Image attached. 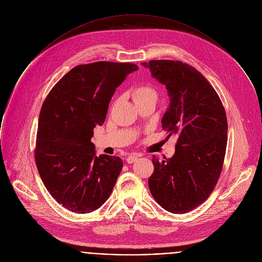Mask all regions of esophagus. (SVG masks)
Instances as JSON below:
<instances>
[{"label":"esophagus","mask_w":262,"mask_h":262,"mask_svg":"<svg viewBox=\"0 0 262 262\" xmlns=\"http://www.w3.org/2000/svg\"><path fill=\"white\" fill-rule=\"evenodd\" d=\"M139 157H140V156H138V155H131L130 157H128V158H127V160H126V161H127V163H128V164H133L134 162H136V161L138 160V158H139Z\"/></svg>","instance_id":"obj_1"}]
</instances>
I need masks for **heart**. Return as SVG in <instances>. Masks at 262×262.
<instances>
[{
    "label": "heart",
    "mask_w": 262,
    "mask_h": 262,
    "mask_svg": "<svg viewBox=\"0 0 262 262\" xmlns=\"http://www.w3.org/2000/svg\"><path fill=\"white\" fill-rule=\"evenodd\" d=\"M131 96L135 103H139L145 100H155L157 99V91L155 88L148 84H140L131 90Z\"/></svg>",
    "instance_id": "obj_1"
}]
</instances>
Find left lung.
I'll list each match as a JSON object with an SVG mask.
<instances>
[{"label": "left lung", "mask_w": 262, "mask_h": 262, "mask_svg": "<svg viewBox=\"0 0 262 262\" xmlns=\"http://www.w3.org/2000/svg\"><path fill=\"white\" fill-rule=\"evenodd\" d=\"M141 65L167 88L170 104L162 125L169 136L178 135L173 158L152 157L148 187L164 209L185 213L206 200L220 178L228 141L226 112L214 88L195 68L170 60Z\"/></svg>", "instance_id": "1"}]
</instances>
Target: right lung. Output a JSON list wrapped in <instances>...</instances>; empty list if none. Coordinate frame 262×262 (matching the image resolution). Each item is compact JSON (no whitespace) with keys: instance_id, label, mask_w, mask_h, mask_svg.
Segmentation results:
<instances>
[{"instance_id":"right-lung-1","label":"right lung","mask_w":262,"mask_h":262,"mask_svg":"<svg viewBox=\"0 0 262 262\" xmlns=\"http://www.w3.org/2000/svg\"><path fill=\"white\" fill-rule=\"evenodd\" d=\"M137 70L130 63L79 65L62 77L41 106L36 167L50 194L68 210H96L113 191L123 162L97 157L91 137L94 127L103 124L116 88Z\"/></svg>"}]
</instances>
